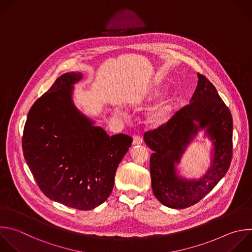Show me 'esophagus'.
Returning <instances> with one entry per match:
<instances>
[{"label":"esophagus","instance_id":"1","mask_svg":"<svg viewBox=\"0 0 252 252\" xmlns=\"http://www.w3.org/2000/svg\"><path fill=\"white\" fill-rule=\"evenodd\" d=\"M142 143V138L138 135H134L133 139H132V144L133 145H139Z\"/></svg>","mask_w":252,"mask_h":252}]
</instances>
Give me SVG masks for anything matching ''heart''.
<instances>
[{"label":"heart","instance_id":"heart-1","mask_svg":"<svg viewBox=\"0 0 252 252\" xmlns=\"http://www.w3.org/2000/svg\"><path fill=\"white\" fill-rule=\"evenodd\" d=\"M164 93V90L162 89H159V88H155L151 91H149L144 97H143V101L145 102H149V101H153L157 98H159L161 95H163ZM172 109V102L171 100L167 99V100H164L163 102L159 103L149 114L148 116L146 117L145 119V124L148 126H157L159 125H161L165 118L167 117V115L169 114V112L171 111ZM117 113L118 114H122V110L118 109L117 110Z\"/></svg>","mask_w":252,"mask_h":252}]
</instances>
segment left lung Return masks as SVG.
Instances as JSON below:
<instances>
[{
  "label": "left lung",
  "instance_id": "obj_1",
  "mask_svg": "<svg viewBox=\"0 0 252 252\" xmlns=\"http://www.w3.org/2000/svg\"><path fill=\"white\" fill-rule=\"evenodd\" d=\"M198 85L190 104L167 124L144 133L150 156L151 186L155 198L171 209L195 205L210 193L227 172L232 156V118L215 86L198 73ZM203 130L212 142L211 164L201 179L180 175L178 165L187 147Z\"/></svg>",
  "mask_w": 252,
  "mask_h": 252
}]
</instances>
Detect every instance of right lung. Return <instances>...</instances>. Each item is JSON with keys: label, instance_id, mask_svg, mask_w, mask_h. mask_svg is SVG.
Wrapping results in <instances>:
<instances>
[{"label": "right lung", "instance_id": "obj_1", "mask_svg": "<svg viewBox=\"0 0 252 252\" xmlns=\"http://www.w3.org/2000/svg\"><path fill=\"white\" fill-rule=\"evenodd\" d=\"M80 72L56 79L32 107L24 128L23 151L42 193L64 206L88 211L111 195L117 168L132 138L110 136L74 104Z\"/></svg>", "mask_w": 252, "mask_h": 252}]
</instances>
